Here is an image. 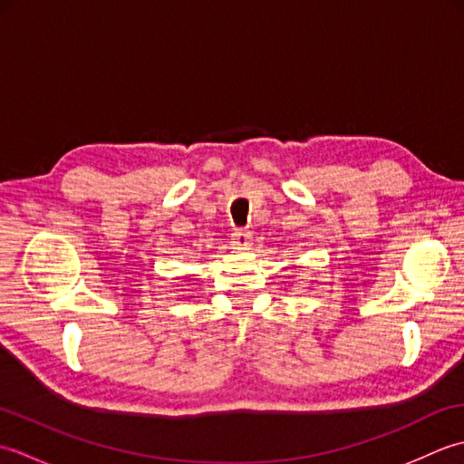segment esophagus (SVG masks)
I'll return each mask as SVG.
<instances>
[{"label": "esophagus", "mask_w": 464, "mask_h": 464, "mask_svg": "<svg viewBox=\"0 0 464 464\" xmlns=\"http://www.w3.org/2000/svg\"><path fill=\"white\" fill-rule=\"evenodd\" d=\"M231 237H233V239H231L233 249H249V245H251V235H249V231L235 229Z\"/></svg>", "instance_id": "1"}]
</instances>
